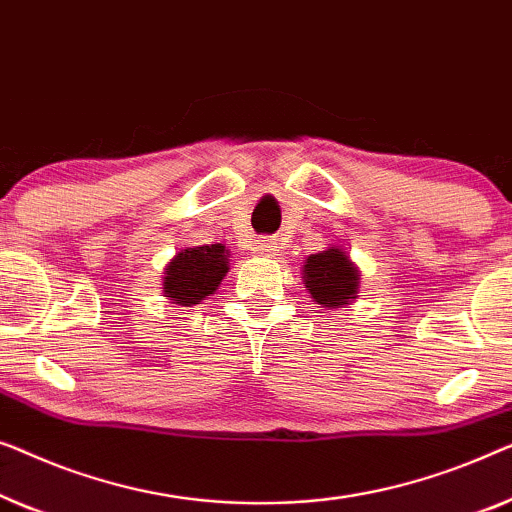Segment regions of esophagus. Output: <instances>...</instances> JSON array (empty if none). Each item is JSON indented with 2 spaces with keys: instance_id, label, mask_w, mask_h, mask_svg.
I'll list each match as a JSON object with an SVG mask.
<instances>
[{
  "instance_id": "obj_1",
  "label": "esophagus",
  "mask_w": 512,
  "mask_h": 512,
  "mask_svg": "<svg viewBox=\"0 0 512 512\" xmlns=\"http://www.w3.org/2000/svg\"><path fill=\"white\" fill-rule=\"evenodd\" d=\"M276 248H278L276 239H269V236H262V239L255 243V253L257 255H273V250H276Z\"/></svg>"
}]
</instances>
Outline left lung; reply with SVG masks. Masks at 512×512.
Wrapping results in <instances>:
<instances>
[{"mask_svg": "<svg viewBox=\"0 0 512 512\" xmlns=\"http://www.w3.org/2000/svg\"><path fill=\"white\" fill-rule=\"evenodd\" d=\"M304 283L322 308H343L357 297V269L341 248H327L304 264Z\"/></svg>", "mask_w": 512, "mask_h": 512, "instance_id": "1", "label": "left lung"}]
</instances>
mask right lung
Wrapping results in <instances>:
<instances>
[{
    "mask_svg": "<svg viewBox=\"0 0 512 512\" xmlns=\"http://www.w3.org/2000/svg\"><path fill=\"white\" fill-rule=\"evenodd\" d=\"M229 271L227 250L222 243L213 246H194L178 253L167 266L164 276V297L171 304L192 306L211 297L218 290L220 280Z\"/></svg>",
    "mask_w": 512,
    "mask_h": 512,
    "instance_id": "right-lung-1",
    "label": "right lung"
}]
</instances>
